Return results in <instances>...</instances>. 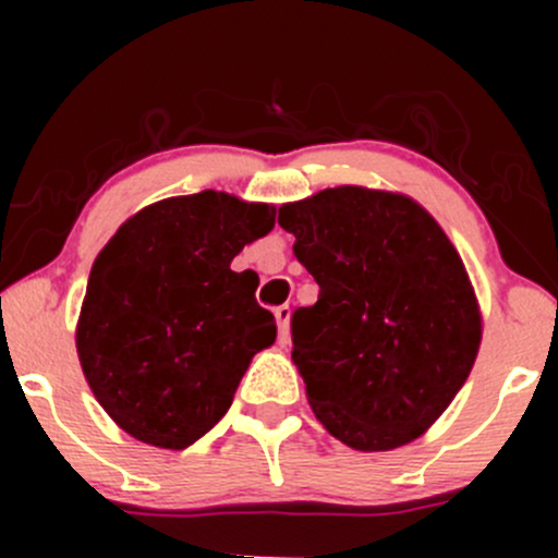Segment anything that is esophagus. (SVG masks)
Segmentation results:
<instances>
[{
	"mask_svg": "<svg viewBox=\"0 0 558 558\" xmlns=\"http://www.w3.org/2000/svg\"><path fill=\"white\" fill-rule=\"evenodd\" d=\"M275 319H278L280 343H286L288 341V323H291V306H278V310H275Z\"/></svg>",
	"mask_w": 558,
	"mask_h": 558,
	"instance_id": "esophagus-1",
	"label": "esophagus"
}]
</instances>
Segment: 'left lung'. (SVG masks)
Returning <instances> with one entry per match:
<instances>
[{"instance_id":"1","label":"left lung","mask_w":558,"mask_h":558,"mask_svg":"<svg viewBox=\"0 0 558 558\" xmlns=\"http://www.w3.org/2000/svg\"><path fill=\"white\" fill-rule=\"evenodd\" d=\"M317 304L291 315L293 362L330 435L390 451L422 435L464 386L480 312L462 257L401 194L325 189L278 209Z\"/></svg>"}]
</instances>
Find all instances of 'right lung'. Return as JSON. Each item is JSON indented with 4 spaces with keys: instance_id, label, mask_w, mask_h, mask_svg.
Segmentation results:
<instances>
[{
    "instance_id": "add662e5",
    "label": "right lung",
    "mask_w": 558,
    "mask_h": 558,
    "mask_svg": "<svg viewBox=\"0 0 558 558\" xmlns=\"http://www.w3.org/2000/svg\"><path fill=\"white\" fill-rule=\"evenodd\" d=\"M272 226L270 204L202 191L141 209L101 248L75 345L96 401L133 438L189 448L226 417L278 332L257 275L230 262Z\"/></svg>"
}]
</instances>
